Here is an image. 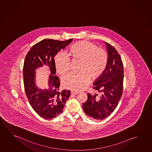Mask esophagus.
Listing matches in <instances>:
<instances>
[{"label": "esophagus", "mask_w": 152, "mask_h": 152, "mask_svg": "<svg viewBox=\"0 0 152 152\" xmlns=\"http://www.w3.org/2000/svg\"><path fill=\"white\" fill-rule=\"evenodd\" d=\"M77 94H78V92H71V94H72V96H75V95H77Z\"/></svg>", "instance_id": "1"}]
</instances>
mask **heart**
Masks as SVG:
<instances>
[{"instance_id":"heart-1","label":"heart","mask_w":152,"mask_h":152,"mask_svg":"<svg viewBox=\"0 0 152 152\" xmlns=\"http://www.w3.org/2000/svg\"><path fill=\"white\" fill-rule=\"evenodd\" d=\"M72 59L80 60L78 72L70 73L63 77V87L75 91L85 89L89 83L91 77L96 79L105 70L108 56L102 48L88 41H80L70 48ZM56 69L58 73L64 75L70 69V59L65 52H60L55 57Z\"/></svg>"}]
</instances>
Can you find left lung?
<instances>
[{
  "mask_svg": "<svg viewBox=\"0 0 152 152\" xmlns=\"http://www.w3.org/2000/svg\"><path fill=\"white\" fill-rule=\"evenodd\" d=\"M106 43L108 62L102 74L94 82L93 88L100 92L92 96L88 94L83 104L84 113L91 119L102 120L113 112L121 99L123 90L124 68L121 56L113 46Z\"/></svg>",
  "mask_w": 152,
  "mask_h": 152,
  "instance_id": "obj_1",
  "label": "left lung"
}]
</instances>
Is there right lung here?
<instances>
[{"instance_id":"add662e5","label":"right lung","mask_w":152,"mask_h":152,"mask_svg":"<svg viewBox=\"0 0 152 152\" xmlns=\"http://www.w3.org/2000/svg\"><path fill=\"white\" fill-rule=\"evenodd\" d=\"M72 40L44 39L32 46L25 58L23 77L25 94L32 108L45 119H52L62 113L71 95L70 90L59 91L60 81L54 75L56 68L54 58ZM43 65L48 66L51 72L47 90L39 89L35 84V70Z\"/></svg>"}]
</instances>
